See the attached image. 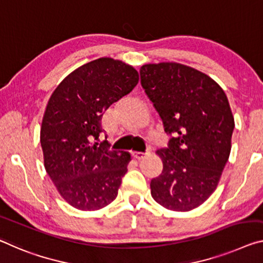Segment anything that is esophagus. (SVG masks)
Here are the masks:
<instances>
[{"instance_id": "obj_1", "label": "esophagus", "mask_w": 263, "mask_h": 263, "mask_svg": "<svg viewBox=\"0 0 263 263\" xmlns=\"http://www.w3.org/2000/svg\"><path fill=\"white\" fill-rule=\"evenodd\" d=\"M133 155H134V157H135L136 160L140 161V160H143L147 155H149V153H140V152H137V153H134V154H133Z\"/></svg>"}]
</instances>
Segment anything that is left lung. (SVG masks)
<instances>
[{"mask_svg": "<svg viewBox=\"0 0 263 263\" xmlns=\"http://www.w3.org/2000/svg\"><path fill=\"white\" fill-rule=\"evenodd\" d=\"M141 84L162 119L168 147L157 151L163 171L151 182L157 203L175 212L199 207L219 183L235 123L215 81L184 64H144Z\"/></svg>", "mask_w": 263, "mask_h": 263, "instance_id": "left-lung-1", "label": "left lung"}]
</instances>
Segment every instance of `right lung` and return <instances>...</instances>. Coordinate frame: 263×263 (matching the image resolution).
<instances>
[{"label":"right lung","instance_id":"right-lung-1","mask_svg":"<svg viewBox=\"0 0 263 263\" xmlns=\"http://www.w3.org/2000/svg\"><path fill=\"white\" fill-rule=\"evenodd\" d=\"M137 82L132 66L101 58L70 72L48 101L41 127L44 167L76 209L98 211L118 196L130 154L99 143L101 120Z\"/></svg>","mask_w":263,"mask_h":263}]
</instances>
